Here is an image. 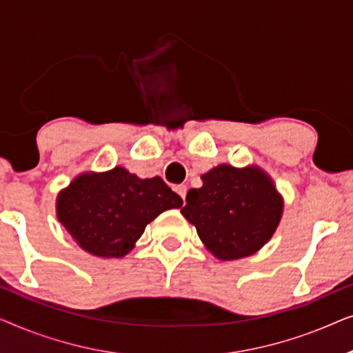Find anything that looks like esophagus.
Listing matches in <instances>:
<instances>
[{
    "mask_svg": "<svg viewBox=\"0 0 353 353\" xmlns=\"http://www.w3.org/2000/svg\"><path fill=\"white\" fill-rule=\"evenodd\" d=\"M175 192L178 196L181 197L183 199V202H185V197H186V192H188V188L185 186V185H178V186H175Z\"/></svg>",
    "mask_w": 353,
    "mask_h": 353,
    "instance_id": "obj_1",
    "label": "esophagus"
}]
</instances>
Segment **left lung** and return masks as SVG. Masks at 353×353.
<instances>
[{"label": "left lung", "mask_w": 353, "mask_h": 353, "mask_svg": "<svg viewBox=\"0 0 353 353\" xmlns=\"http://www.w3.org/2000/svg\"><path fill=\"white\" fill-rule=\"evenodd\" d=\"M201 180L202 188L188 191L181 214L205 248L220 260L243 259L263 248L283 214V199L267 173L219 165Z\"/></svg>", "instance_id": "8db88e82"}]
</instances>
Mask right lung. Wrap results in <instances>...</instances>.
<instances>
[{"instance_id": "right-lung-1", "label": "right lung", "mask_w": 353, "mask_h": 353, "mask_svg": "<svg viewBox=\"0 0 353 353\" xmlns=\"http://www.w3.org/2000/svg\"><path fill=\"white\" fill-rule=\"evenodd\" d=\"M181 197L162 178L141 180L122 167L77 176L57 197V219L81 249L98 257H123L163 210Z\"/></svg>"}]
</instances>
